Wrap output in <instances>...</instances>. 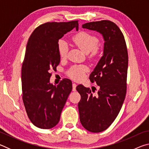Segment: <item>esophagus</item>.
Masks as SVG:
<instances>
[{"label":"esophagus","mask_w":149,"mask_h":149,"mask_svg":"<svg viewBox=\"0 0 149 149\" xmlns=\"http://www.w3.org/2000/svg\"><path fill=\"white\" fill-rule=\"evenodd\" d=\"M76 87H77V85L75 84V83H74V84H72V90L73 91H76Z\"/></svg>","instance_id":"34e87169"}]
</instances>
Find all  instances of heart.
<instances>
[{
    "mask_svg": "<svg viewBox=\"0 0 149 149\" xmlns=\"http://www.w3.org/2000/svg\"><path fill=\"white\" fill-rule=\"evenodd\" d=\"M73 41L85 53H89L90 58H95L98 53V46L99 40L97 37L85 31H81L75 35L72 38ZM58 53L61 58H65L68 52V45L67 42L60 40L58 45ZM87 67L85 65H73L67 72L68 76L75 81H80L84 77Z\"/></svg>",
    "mask_w": 149,
    "mask_h": 149,
    "instance_id": "obj_1",
    "label": "heart"
}]
</instances>
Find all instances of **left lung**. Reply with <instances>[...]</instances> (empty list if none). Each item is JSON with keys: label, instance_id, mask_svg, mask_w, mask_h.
I'll use <instances>...</instances> for the list:
<instances>
[{"label": "left lung", "instance_id": "left-lung-1", "mask_svg": "<svg viewBox=\"0 0 149 149\" xmlns=\"http://www.w3.org/2000/svg\"><path fill=\"white\" fill-rule=\"evenodd\" d=\"M83 28L100 33L104 40V54L89 79L99 86L96 95L89 88L77 85L81 123L87 130L99 133L107 130L118 116L127 90L128 54L122 32L114 22L101 20L86 23ZM94 93V91L92 89Z\"/></svg>", "mask_w": 149, "mask_h": 149}]
</instances>
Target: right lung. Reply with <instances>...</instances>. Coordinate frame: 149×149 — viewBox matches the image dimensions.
Listing matches in <instances>:
<instances>
[{
  "mask_svg": "<svg viewBox=\"0 0 149 149\" xmlns=\"http://www.w3.org/2000/svg\"><path fill=\"white\" fill-rule=\"evenodd\" d=\"M78 26V20L47 22L34 30L27 42L22 68V99L30 121L41 129L57 125L72 90L69 79L57 86L50 84V71L56 70L60 61L59 39L74 27L77 31Z\"/></svg>",
  "mask_w": 149,
  "mask_h": 149,
  "instance_id": "obj_1",
  "label": "right lung"
}]
</instances>
